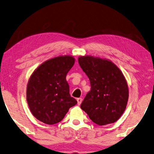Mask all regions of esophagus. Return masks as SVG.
<instances>
[{"label": "esophagus", "instance_id": "esophagus-1", "mask_svg": "<svg viewBox=\"0 0 154 154\" xmlns=\"http://www.w3.org/2000/svg\"><path fill=\"white\" fill-rule=\"evenodd\" d=\"M82 98H80V97L78 98V99H77L78 105H80V104H81V103H82Z\"/></svg>", "mask_w": 154, "mask_h": 154}]
</instances>
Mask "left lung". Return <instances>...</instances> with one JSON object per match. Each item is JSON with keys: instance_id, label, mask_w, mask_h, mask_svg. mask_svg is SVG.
I'll use <instances>...</instances> for the list:
<instances>
[{"instance_id": "left-lung-1", "label": "left lung", "mask_w": 154, "mask_h": 154, "mask_svg": "<svg viewBox=\"0 0 154 154\" xmlns=\"http://www.w3.org/2000/svg\"><path fill=\"white\" fill-rule=\"evenodd\" d=\"M79 63L90 80L80 108L99 125L114 123L124 112L129 96L124 75L110 60L92 56L80 57Z\"/></svg>"}]
</instances>
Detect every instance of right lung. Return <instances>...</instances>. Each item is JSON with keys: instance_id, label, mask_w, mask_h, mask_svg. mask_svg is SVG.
Instances as JSON below:
<instances>
[{"instance_id": "right-lung-1", "label": "right lung", "mask_w": 154, "mask_h": 154, "mask_svg": "<svg viewBox=\"0 0 154 154\" xmlns=\"http://www.w3.org/2000/svg\"><path fill=\"white\" fill-rule=\"evenodd\" d=\"M75 59L60 56L48 60L35 70L29 80L26 100L34 117L48 125L63 119L77 101L69 94L66 75Z\"/></svg>"}]
</instances>
